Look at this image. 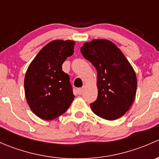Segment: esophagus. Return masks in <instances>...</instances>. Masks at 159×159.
Here are the masks:
<instances>
[{"label":"esophagus","mask_w":159,"mask_h":159,"mask_svg":"<svg viewBox=\"0 0 159 159\" xmlns=\"http://www.w3.org/2000/svg\"><path fill=\"white\" fill-rule=\"evenodd\" d=\"M84 87L83 88H80V89H78V94H81L83 93V91H84Z\"/></svg>","instance_id":"34e87169"}]
</instances>
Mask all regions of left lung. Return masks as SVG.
Returning a JSON list of instances; mask_svg holds the SVG:
<instances>
[{"label":"left lung","mask_w":159,"mask_h":159,"mask_svg":"<svg viewBox=\"0 0 159 159\" xmlns=\"http://www.w3.org/2000/svg\"><path fill=\"white\" fill-rule=\"evenodd\" d=\"M84 58L97 70V100L91 108L106 120L118 119L129 109L134 100L137 78L121 50L108 40H93L81 48Z\"/></svg>","instance_id":"left-lung-1"}]
</instances>
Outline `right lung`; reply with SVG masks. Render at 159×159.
Listing matches in <instances>:
<instances>
[{
  "instance_id": "right-lung-1",
  "label": "right lung",
  "mask_w": 159,
  "mask_h": 159,
  "mask_svg": "<svg viewBox=\"0 0 159 159\" xmlns=\"http://www.w3.org/2000/svg\"><path fill=\"white\" fill-rule=\"evenodd\" d=\"M75 41L55 40L46 44L30 64L25 78L27 102L40 118L52 120L65 113L75 98L62 65L74 53Z\"/></svg>"
}]
</instances>
